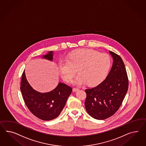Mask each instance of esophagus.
I'll use <instances>...</instances> for the list:
<instances>
[{
    "instance_id": "34e87169",
    "label": "esophagus",
    "mask_w": 146,
    "mask_h": 146,
    "mask_svg": "<svg viewBox=\"0 0 146 146\" xmlns=\"http://www.w3.org/2000/svg\"><path fill=\"white\" fill-rule=\"evenodd\" d=\"M78 90H79V88H73V92H76Z\"/></svg>"
}]
</instances>
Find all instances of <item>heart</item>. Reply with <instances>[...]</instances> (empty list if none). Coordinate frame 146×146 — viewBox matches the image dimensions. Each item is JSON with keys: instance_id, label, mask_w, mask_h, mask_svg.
Listing matches in <instances>:
<instances>
[{"instance_id": "obj_1", "label": "heart", "mask_w": 146, "mask_h": 146, "mask_svg": "<svg viewBox=\"0 0 146 146\" xmlns=\"http://www.w3.org/2000/svg\"><path fill=\"white\" fill-rule=\"evenodd\" d=\"M111 64L108 54L101 53L92 49H80L71 53L67 60L59 63V69L62 78L66 82L71 81L76 73H79L74 84L80 85L87 84L94 86L105 78Z\"/></svg>"}]
</instances>
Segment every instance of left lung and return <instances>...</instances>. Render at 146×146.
<instances>
[{"label":"left lung","mask_w":146,"mask_h":146,"mask_svg":"<svg viewBox=\"0 0 146 146\" xmlns=\"http://www.w3.org/2000/svg\"><path fill=\"white\" fill-rule=\"evenodd\" d=\"M110 53L113 63L106 78L97 86L85 90L86 111L97 120H105L114 114L128 90L129 80L123 60L116 53Z\"/></svg>","instance_id":"8db88e82"}]
</instances>
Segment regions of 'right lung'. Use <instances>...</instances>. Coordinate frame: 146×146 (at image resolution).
<instances>
[{
	"label": "right lung",
	"mask_w": 146,
	"mask_h": 146,
	"mask_svg": "<svg viewBox=\"0 0 146 146\" xmlns=\"http://www.w3.org/2000/svg\"><path fill=\"white\" fill-rule=\"evenodd\" d=\"M52 53L53 51H50L43 56V58L52 61ZM20 89L24 102L31 112L44 121L54 119L60 115L72 90L71 87L59 82L56 88L50 92H38L27 82L24 71L23 72Z\"/></svg>",
	"instance_id": "1"
}]
</instances>
